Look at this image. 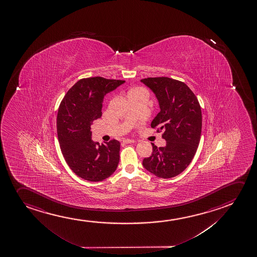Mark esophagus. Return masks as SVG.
I'll return each mask as SVG.
<instances>
[{
	"mask_svg": "<svg viewBox=\"0 0 257 257\" xmlns=\"http://www.w3.org/2000/svg\"><path fill=\"white\" fill-rule=\"evenodd\" d=\"M136 141L132 140V139H125L123 140L124 144H134Z\"/></svg>",
	"mask_w": 257,
	"mask_h": 257,
	"instance_id": "esophagus-1",
	"label": "esophagus"
}]
</instances>
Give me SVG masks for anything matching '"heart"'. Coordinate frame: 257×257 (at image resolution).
I'll use <instances>...</instances> for the list:
<instances>
[{
    "label": "heart",
    "mask_w": 257,
    "mask_h": 257,
    "mask_svg": "<svg viewBox=\"0 0 257 257\" xmlns=\"http://www.w3.org/2000/svg\"><path fill=\"white\" fill-rule=\"evenodd\" d=\"M135 89H137V88H135ZM132 90H134V89H132ZM132 90H130V91H132Z\"/></svg>",
    "instance_id": "obj_1"
}]
</instances>
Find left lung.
I'll use <instances>...</instances> for the list:
<instances>
[{"mask_svg": "<svg viewBox=\"0 0 257 257\" xmlns=\"http://www.w3.org/2000/svg\"><path fill=\"white\" fill-rule=\"evenodd\" d=\"M158 98L161 111L151 127L163 131L165 147L152 144V154L143 165L158 178H173L185 171L199 146L202 128L201 107L186 84L168 77L141 79Z\"/></svg>", "mask_w": 257, "mask_h": 257, "instance_id": "obj_1", "label": "left lung"}]
</instances>
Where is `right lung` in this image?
Masks as SVG:
<instances>
[{
	"mask_svg": "<svg viewBox=\"0 0 257 257\" xmlns=\"http://www.w3.org/2000/svg\"><path fill=\"white\" fill-rule=\"evenodd\" d=\"M124 82L102 77L79 79L59 105L57 131L62 154L71 170L85 180L102 181L119 164V141L101 145L92 142L91 125L101 117L104 96Z\"/></svg>",
	"mask_w": 257,
	"mask_h": 257,
	"instance_id": "right-lung-1",
	"label": "right lung"
}]
</instances>
